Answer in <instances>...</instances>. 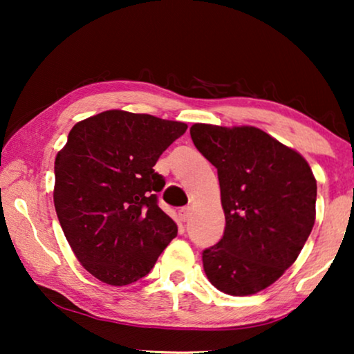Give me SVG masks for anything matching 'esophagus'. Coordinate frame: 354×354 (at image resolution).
Here are the masks:
<instances>
[{"mask_svg":"<svg viewBox=\"0 0 354 354\" xmlns=\"http://www.w3.org/2000/svg\"><path fill=\"white\" fill-rule=\"evenodd\" d=\"M178 217H180L182 222H187L192 217V207L190 206L182 207V209L178 211Z\"/></svg>","mask_w":354,"mask_h":354,"instance_id":"1","label":"esophagus"}]
</instances>
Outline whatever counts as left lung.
<instances>
[{
  "mask_svg": "<svg viewBox=\"0 0 354 354\" xmlns=\"http://www.w3.org/2000/svg\"><path fill=\"white\" fill-rule=\"evenodd\" d=\"M190 135L217 169L225 214L224 235L203 251V268L221 292L258 293L306 243L316 219V178L301 154L256 127L195 124Z\"/></svg>",
  "mask_w": 354,
  "mask_h": 354,
  "instance_id": "8db88e82",
  "label": "left lung"
}]
</instances>
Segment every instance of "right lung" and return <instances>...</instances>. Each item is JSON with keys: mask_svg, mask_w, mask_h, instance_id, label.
<instances>
[{"mask_svg": "<svg viewBox=\"0 0 354 354\" xmlns=\"http://www.w3.org/2000/svg\"><path fill=\"white\" fill-rule=\"evenodd\" d=\"M185 130L176 120L104 111L75 124L57 153V219L77 259L101 282H137L177 236L158 205L166 180L153 166Z\"/></svg>", "mask_w": 354, "mask_h": 354, "instance_id": "add662e5", "label": "right lung"}]
</instances>
